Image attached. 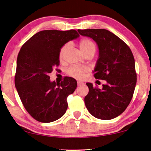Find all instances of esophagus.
Listing matches in <instances>:
<instances>
[{"label":"esophagus","mask_w":151,"mask_h":151,"mask_svg":"<svg viewBox=\"0 0 151 151\" xmlns=\"http://www.w3.org/2000/svg\"><path fill=\"white\" fill-rule=\"evenodd\" d=\"M83 83H82V82H80V81H78V86H80V85H83Z\"/></svg>","instance_id":"1"}]
</instances>
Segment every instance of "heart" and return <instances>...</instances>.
Here are the masks:
<instances>
[{"label": "heart", "instance_id": "1", "mask_svg": "<svg viewBox=\"0 0 151 151\" xmlns=\"http://www.w3.org/2000/svg\"><path fill=\"white\" fill-rule=\"evenodd\" d=\"M68 47V45H66L61 48L59 52V57L62 59L64 57L65 52L66 51L67 48ZM80 47L83 53L88 51L90 50H95V45L92 40L88 39H83L80 42ZM89 71V68L87 67H80V66H71L67 70V73L68 76H71L74 78L82 80L84 78L86 73Z\"/></svg>", "mask_w": 151, "mask_h": 151}]
</instances>
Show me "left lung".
Returning a JSON list of instances; mask_svg holds the SVG:
<instances>
[{
  "mask_svg": "<svg viewBox=\"0 0 151 151\" xmlns=\"http://www.w3.org/2000/svg\"><path fill=\"white\" fill-rule=\"evenodd\" d=\"M81 36L92 38L99 49L94 78L106 81L103 88L86 83L89 92L85 104L91 115L101 120H111L123 113L133 96L137 73L130 48L111 31L103 29L78 30Z\"/></svg>",
  "mask_w": 151,
  "mask_h": 151,
  "instance_id": "1",
  "label": "left lung"
}]
</instances>
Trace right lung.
I'll return each instance as SVG.
<instances>
[{
    "label": "right lung",
    "instance_id": "add662e5",
    "mask_svg": "<svg viewBox=\"0 0 151 151\" xmlns=\"http://www.w3.org/2000/svg\"><path fill=\"white\" fill-rule=\"evenodd\" d=\"M80 35L76 30H45L24 43L18 54L14 84L27 112L35 120L51 122L66 113V99L77 87V81L65 77L61 83L51 82L49 74L59 64L61 47Z\"/></svg>",
    "mask_w": 151,
    "mask_h": 151
}]
</instances>
